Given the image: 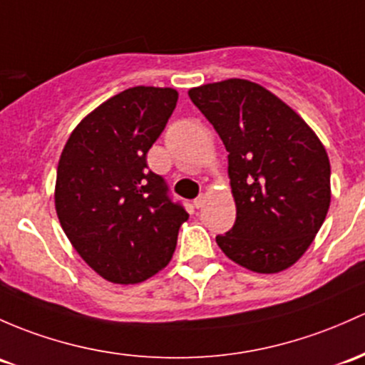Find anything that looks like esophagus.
<instances>
[{"label":"esophagus","mask_w":365,"mask_h":365,"mask_svg":"<svg viewBox=\"0 0 365 365\" xmlns=\"http://www.w3.org/2000/svg\"><path fill=\"white\" fill-rule=\"evenodd\" d=\"M205 202H206L205 195H199V197L194 201V206L199 210V208H202V206H205Z\"/></svg>","instance_id":"1"}]
</instances>
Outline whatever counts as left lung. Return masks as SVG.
<instances>
[{
	"label": "left lung",
	"mask_w": 365,
	"mask_h": 365,
	"mask_svg": "<svg viewBox=\"0 0 365 365\" xmlns=\"http://www.w3.org/2000/svg\"><path fill=\"white\" fill-rule=\"evenodd\" d=\"M229 152L236 222L217 236L245 269L273 274L294 266L331 206V163L320 138L278 96L229 78L189 91Z\"/></svg>",
	"instance_id": "left-lung-1"
}]
</instances>
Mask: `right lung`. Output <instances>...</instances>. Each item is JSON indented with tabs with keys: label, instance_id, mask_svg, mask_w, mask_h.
Wrapping results in <instances>:
<instances>
[{
	"label": "right lung",
	"instance_id": "obj_1",
	"mask_svg": "<svg viewBox=\"0 0 365 365\" xmlns=\"http://www.w3.org/2000/svg\"><path fill=\"white\" fill-rule=\"evenodd\" d=\"M176 101L171 87L118 92L80 120L61 153L53 192L61 227L112 283H141L164 269L189 218L147 166Z\"/></svg>",
	"mask_w": 365,
	"mask_h": 365
}]
</instances>
